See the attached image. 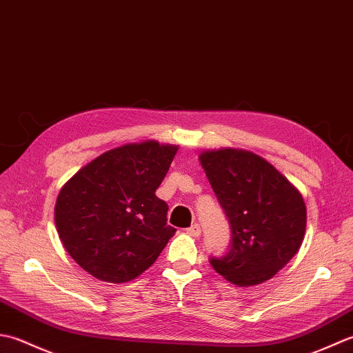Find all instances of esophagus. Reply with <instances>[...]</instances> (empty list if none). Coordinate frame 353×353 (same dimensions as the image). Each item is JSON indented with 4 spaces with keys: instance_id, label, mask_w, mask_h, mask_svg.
<instances>
[{
    "instance_id": "1",
    "label": "esophagus",
    "mask_w": 353,
    "mask_h": 353,
    "mask_svg": "<svg viewBox=\"0 0 353 353\" xmlns=\"http://www.w3.org/2000/svg\"><path fill=\"white\" fill-rule=\"evenodd\" d=\"M185 232H187V234H190V236H195V237H198V236L201 234V227H199V224H193L192 227L187 228Z\"/></svg>"
}]
</instances>
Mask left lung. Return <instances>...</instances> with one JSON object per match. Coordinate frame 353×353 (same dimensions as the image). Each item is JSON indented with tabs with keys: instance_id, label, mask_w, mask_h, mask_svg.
Masks as SVG:
<instances>
[{
	"instance_id": "8db88e82",
	"label": "left lung",
	"mask_w": 353,
	"mask_h": 353,
	"mask_svg": "<svg viewBox=\"0 0 353 353\" xmlns=\"http://www.w3.org/2000/svg\"><path fill=\"white\" fill-rule=\"evenodd\" d=\"M199 161L232 228L228 253L212 257V267L237 286L267 282L303 242V196L271 163L250 150H204Z\"/></svg>"
}]
</instances>
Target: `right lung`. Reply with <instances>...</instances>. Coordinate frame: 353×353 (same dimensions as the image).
I'll return each mask as SVG.
<instances>
[{
    "label": "right lung",
    "instance_id": "right-lung-1",
    "mask_svg": "<svg viewBox=\"0 0 353 353\" xmlns=\"http://www.w3.org/2000/svg\"><path fill=\"white\" fill-rule=\"evenodd\" d=\"M178 146L129 143L99 155L62 185L54 205L61 242L88 274L110 283L139 277L176 230L155 195Z\"/></svg>",
    "mask_w": 353,
    "mask_h": 353
}]
</instances>
